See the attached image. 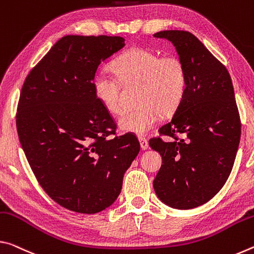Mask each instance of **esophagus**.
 Returning a JSON list of instances; mask_svg holds the SVG:
<instances>
[{
    "mask_svg": "<svg viewBox=\"0 0 254 254\" xmlns=\"http://www.w3.org/2000/svg\"><path fill=\"white\" fill-rule=\"evenodd\" d=\"M138 140H139L140 147H142L143 151L148 148V140L146 138H144V137H138Z\"/></svg>",
    "mask_w": 254,
    "mask_h": 254,
    "instance_id": "34e87169",
    "label": "esophagus"
}]
</instances>
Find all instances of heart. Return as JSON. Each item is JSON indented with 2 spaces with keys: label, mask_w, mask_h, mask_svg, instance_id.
<instances>
[{
  "label": "heart",
  "mask_w": 254,
  "mask_h": 254,
  "mask_svg": "<svg viewBox=\"0 0 254 254\" xmlns=\"http://www.w3.org/2000/svg\"><path fill=\"white\" fill-rule=\"evenodd\" d=\"M112 68L123 83L142 82L138 93L142 105L127 110L118 120L119 129L125 132L146 134L159 122L162 111H173L184 98L187 73L177 56H160L152 49L134 47L122 54L112 63ZM92 85L95 98L109 114L123 111L120 84L112 74L100 70Z\"/></svg>",
  "instance_id": "b5f03b06"
}]
</instances>
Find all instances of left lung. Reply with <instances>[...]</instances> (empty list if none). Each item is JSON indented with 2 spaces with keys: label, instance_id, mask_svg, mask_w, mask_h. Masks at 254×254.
Here are the masks:
<instances>
[{
  "label": "left lung",
  "instance_id": "8db88e82",
  "mask_svg": "<svg viewBox=\"0 0 254 254\" xmlns=\"http://www.w3.org/2000/svg\"><path fill=\"white\" fill-rule=\"evenodd\" d=\"M185 65L187 85L172 119L149 139L162 156L153 187L162 202L191 209L210 200L230 177L241 137V120L230 73L196 36L164 30Z\"/></svg>",
  "mask_w": 254,
  "mask_h": 254
}]
</instances>
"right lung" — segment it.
Wrapping results in <instances>:
<instances>
[{
	"mask_svg": "<svg viewBox=\"0 0 254 254\" xmlns=\"http://www.w3.org/2000/svg\"><path fill=\"white\" fill-rule=\"evenodd\" d=\"M124 46L123 37L65 36L20 93L16 129L32 172L54 201L76 213L112 205L140 149L131 134L109 137L116 124L93 92L98 66Z\"/></svg>",
	"mask_w": 254,
	"mask_h": 254,
	"instance_id": "add662e5",
	"label": "right lung"
}]
</instances>
